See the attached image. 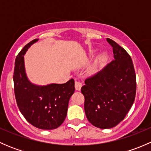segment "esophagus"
I'll list each match as a JSON object with an SVG mask.
<instances>
[{
  "instance_id": "obj_1",
  "label": "esophagus",
  "mask_w": 151,
  "mask_h": 151,
  "mask_svg": "<svg viewBox=\"0 0 151 151\" xmlns=\"http://www.w3.org/2000/svg\"><path fill=\"white\" fill-rule=\"evenodd\" d=\"M82 88V83L79 81H75V89L77 91H80Z\"/></svg>"
}]
</instances>
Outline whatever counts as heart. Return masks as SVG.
I'll use <instances>...</instances> for the list:
<instances>
[{
	"mask_svg": "<svg viewBox=\"0 0 151 151\" xmlns=\"http://www.w3.org/2000/svg\"><path fill=\"white\" fill-rule=\"evenodd\" d=\"M104 55H101V56H99V58L97 59V60H96V65H99V63H101V62L103 60H104Z\"/></svg>",
	"mask_w": 151,
	"mask_h": 151,
	"instance_id": "b5f03b06",
	"label": "heart"
}]
</instances>
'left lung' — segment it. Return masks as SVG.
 Segmentation results:
<instances>
[{"mask_svg": "<svg viewBox=\"0 0 151 151\" xmlns=\"http://www.w3.org/2000/svg\"><path fill=\"white\" fill-rule=\"evenodd\" d=\"M106 41L114 58L101 71L85 80L81 88L88 121L99 129H111L123 121L134 101L136 74L132 58L119 45Z\"/></svg>", "mask_w": 151, "mask_h": 151, "instance_id": "1", "label": "left lung"}]
</instances>
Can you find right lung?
Returning a JSON list of instances; mask_svg holds the SVG:
<instances>
[{
	"mask_svg": "<svg viewBox=\"0 0 151 151\" xmlns=\"http://www.w3.org/2000/svg\"><path fill=\"white\" fill-rule=\"evenodd\" d=\"M34 39L17 55L14 70V85L17 104L26 121L35 127L45 130L57 129L64 121L68 101L74 92V80L64 84L39 86L32 84L25 74L24 55Z\"/></svg>",
	"mask_w": 151,
	"mask_h": 151,
	"instance_id": "right-lung-1",
	"label": "right lung"
}]
</instances>
